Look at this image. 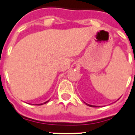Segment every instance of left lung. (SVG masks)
<instances>
[{
    "mask_svg": "<svg viewBox=\"0 0 135 135\" xmlns=\"http://www.w3.org/2000/svg\"><path fill=\"white\" fill-rule=\"evenodd\" d=\"M86 104L88 106H89V107H96V106H95V105H89V104H87V103H86Z\"/></svg>",
    "mask_w": 135,
    "mask_h": 135,
    "instance_id": "8db88e82",
    "label": "left lung"
}]
</instances>
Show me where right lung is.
<instances>
[{
    "instance_id": "obj_1",
    "label": "right lung",
    "mask_w": 135,
    "mask_h": 135,
    "mask_svg": "<svg viewBox=\"0 0 135 135\" xmlns=\"http://www.w3.org/2000/svg\"><path fill=\"white\" fill-rule=\"evenodd\" d=\"M49 100H48V101H46V102H45V103H41V104H38V105H43V104H46V103H48V102H49Z\"/></svg>"
}]
</instances>
